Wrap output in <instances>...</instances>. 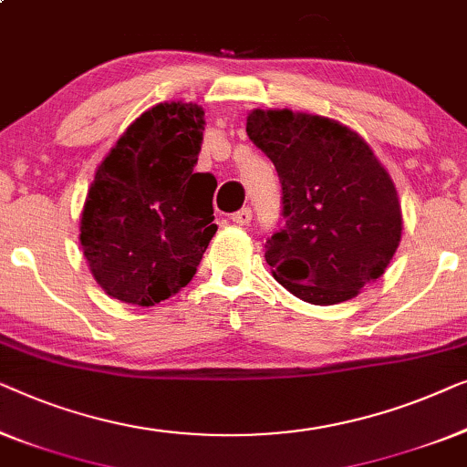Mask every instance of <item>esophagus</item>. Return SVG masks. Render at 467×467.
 Wrapping results in <instances>:
<instances>
[{
  "instance_id": "esophagus-1",
  "label": "esophagus",
  "mask_w": 467,
  "mask_h": 467,
  "mask_svg": "<svg viewBox=\"0 0 467 467\" xmlns=\"http://www.w3.org/2000/svg\"><path fill=\"white\" fill-rule=\"evenodd\" d=\"M252 218H254V213H252V209H249V207H243V209H239V212H234L231 215V220L239 226H247L249 222H252Z\"/></svg>"
}]
</instances>
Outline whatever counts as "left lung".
<instances>
[{"instance_id": "8db88e82", "label": "left lung", "mask_w": 467, "mask_h": 467, "mask_svg": "<svg viewBox=\"0 0 467 467\" xmlns=\"http://www.w3.org/2000/svg\"><path fill=\"white\" fill-rule=\"evenodd\" d=\"M247 135L273 161L284 194V226L265 245L273 277L311 305L358 296L402 236L389 173L362 137L324 116L254 109Z\"/></svg>"}]
</instances>
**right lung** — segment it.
I'll list each match as a JSON object with an SVG mask.
<instances>
[{"instance_id": "1", "label": "right lung", "mask_w": 467, "mask_h": 467, "mask_svg": "<svg viewBox=\"0 0 467 467\" xmlns=\"http://www.w3.org/2000/svg\"><path fill=\"white\" fill-rule=\"evenodd\" d=\"M205 111L159 103L109 150L90 183L80 243L111 298L154 306L194 277L213 224L212 173H194Z\"/></svg>"}]
</instances>
